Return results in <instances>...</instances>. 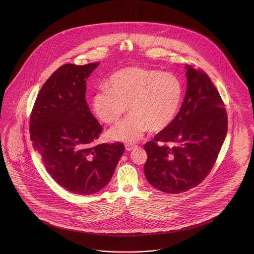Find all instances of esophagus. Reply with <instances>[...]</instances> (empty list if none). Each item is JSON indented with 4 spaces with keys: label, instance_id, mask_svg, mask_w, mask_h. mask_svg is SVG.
Listing matches in <instances>:
<instances>
[{
    "label": "esophagus",
    "instance_id": "1",
    "mask_svg": "<svg viewBox=\"0 0 254 254\" xmlns=\"http://www.w3.org/2000/svg\"><path fill=\"white\" fill-rule=\"evenodd\" d=\"M137 147V145H134V144H126V150L127 151H132L133 149H135Z\"/></svg>",
    "mask_w": 254,
    "mask_h": 254
}]
</instances>
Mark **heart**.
Segmentation results:
<instances>
[{
    "label": "heart",
    "instance_id": "obj_1",
    "mask_svg": "<svg viewBox=\"0 0 254 254\" xmlns=\"http://www.w3.org/2000/svg\"><path fill=\"white\" fill-rule=\"evenodd\" d=\"M94 93L92 107L102 122H117L128 110L133 113L109 131L112 139L134 142L149 128L168 127L181 106L184 89L180 79L169 72L142 67H127L110 78Z\"/></svg>",
    "mask_w": 254,
    "mask_h": 254
}]
</instances>
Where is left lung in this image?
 <instances>
[{
  "mask_svg": "<svg viewBox=\"0 0 254 254\" xmlns=\"http://www.w3.org/2000/svg\"><path fill=\"white\" fill-rule=\"evenodd\" d=\"M187 90L177 116L144 144V174L154 188L185 192L199 185L215 164L227 133L225 105L208 74L185 65Z\"/></svg>",
  "mask_w": 254,
  "mask_h": 254,
  "instance_id": "obj_1",
  "label": "left lung"
}]
</instances>
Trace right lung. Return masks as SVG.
Listing matches in <instances>:
<instances>
[{
	"instance_id": "1",
	"label": "right lung",
	"mask_w": 254,
	"mask_h": 254,
	"mask_svg": "<svg viewBox=\"0 0 254 254\" xmlns=\"http://www.w3.org/2000/svg\"><path fill=\"white\" fill-rule=\"evenodd\" d=\"M99 62L64 64L42 86L30 135L47 173L68 192L86 195L107 185L125 152L122 142L96 144L102 126L85 100L86 80Z\"/></svg>"
}]
</instances>
